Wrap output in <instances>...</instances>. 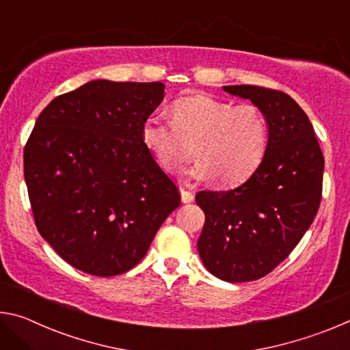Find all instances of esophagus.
Here are the masks:
<instances>
[{
	"label": "esophagus",
	"instance_id": "obj_1",
	"mask_svg": "<svg viewBox=\"0 0 350 350\" xmlns=\"http://www.w3.org/2000/svg\"><path fill=\"white\" fill-rule=\"evenodd\" d=\"M180 196H182L183 204H189L194 200V193L189 191V189H185V188H180Z\"/></svg>",
	"mask_w": 350,
	"mask_h": 350
}]
</instances>
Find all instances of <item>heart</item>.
Returning <instances> with one entry per match:
<instances>
[{
    "mask_svg": "<svg viewBox=\"0 0 350 350\" xmlns=\"http://www.w3.org/2000/svg\"><path fill=\"white\" fill-rule=\"evenodd\" d=\"M144 144L162 170L180 173L189 146L196 145L199 161L194 179L217 177L221 185L245 182L262 162L267 148V120L256 105H233L208 96L176 100L171 120L150 116L142 128Z\"/></svg>",
    "mask_w": 350,
    "mask_h": 350,
    "instance_id": "obj_1",
    "label": "heart"
}]
</instances>
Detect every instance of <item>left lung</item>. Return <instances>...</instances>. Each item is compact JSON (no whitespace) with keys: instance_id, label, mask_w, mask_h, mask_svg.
<instances>
[{"instance_id":"8db88e82","label":"left lung","mask_w":350,"mask_h":350,"mask_svg":"<svg viewBox=\"0 0 350 350\" xmlns=\"http://www.w3.org/2000/svg\"><path fill=\"white\" fill-rule=\"evenodd\" d=\"M224 91L262 111L269 142L241 187L196 194L205 213L198 250L219 280L247 282L278 267L310 227L321 204L324 156L309 117L286 92L252 85Z\"/></svg>"}]
</instances>
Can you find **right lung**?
I'll use <instances>...</instances> for the list:
<instances>
[{"label":"right lung","mask_w":350,"mask_h":350,"mask_svg":"<svg viewBox=\"0 0 350 350\" xmlns=\"http://www.w3.org/2000/svg\"><path fill=\"white\" fill-rule=\"evenodd\" d=\"M161 81L94 80L41 111L25 146V179L40 234L72 267L116 276L145 256L180 205L142 128Z\"/></svg>","instance_id":"obj_1"}]
</instances>
